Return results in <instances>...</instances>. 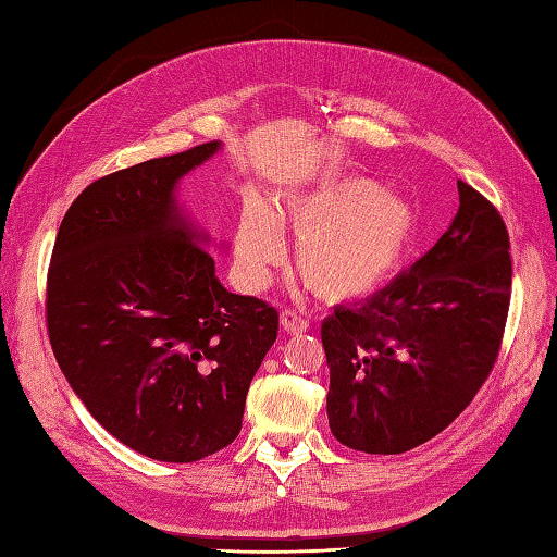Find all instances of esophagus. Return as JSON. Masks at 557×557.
Returning a JSON list of instances; mask_svg holds the SVG:
<instances>
[{
    "instance_id": "34e87169",
    "label": "esophagus",
    "mask_w": 557,
    "mask_h": 557,
    "mask_svg": "<svg viewBox=\"0 0 557 557\" xmlns=\"http://www.w3.org/2000/svg\"><path fill=\"white\" fill-rule=\"evenodd\" d=\"M280 325L287 330L289 335H299V333H306V327H309V323L304 321L299 311L294 309H285L280 313Z\"/></svg>"
}]
</instances>
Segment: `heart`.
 <instances>
[{
	"instance_id": "heart-1",
	"label": "heart",
	"mask_w": 557,
	"mask_h": 557,
	"mask_svg": "<svg viewBox=\"0 0 557 557\" xmlns=\"http://www.w3.org/2000/svg\"><path fill=\"white\" fill-rule=\"evenodd\" d=\"M280 227L297 236L294 263L306 287L333 304L393 285L419 244L417 210L366 176L289 194L272 212L246 198L234 234V265L246 287H265L282 260Z\"/></svg>"
}]
</instances>
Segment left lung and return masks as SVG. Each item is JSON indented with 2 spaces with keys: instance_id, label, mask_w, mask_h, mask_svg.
Segmentation results:
<instances>
[{
  "instance_id": "obj_1",
  "label": "left lung",
  "mask_w": 557,
  "mask_h": 557,
  "mask_svg": "<svg viewBox=\"0 0 557 557\" xmlns=\"http://www.w3.org/2000/svg\"><path fill=\"white\" fill-rule=\"evenodd\" d=\"M447 232L407 272L321 327L327 421L342 445L399 455L445 431L498 359L512 292L510 234L476 188L457 182Z\"/></svg>"
}]
</instances>
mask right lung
I'll list each match as a JSON object with an SVG mask.
<instances>
[{"label": "right lung", "mask_w": 557, "mask_h": 557, "mask_svg": "<svg viewBox=\"0 0 557 557\" xmlns=\"http://www.w3.org/2000/svg\"><path fill=\"white\" fill-rule=\"evenodd\" d=\"M220 140L102 176L59 224L47 333L71 389L104 431L160 461H196L242 431L246 393L277 339V311L220 285L176 206Z\"/></svg>", "instance_id": "obj_1"}]
</instances>
